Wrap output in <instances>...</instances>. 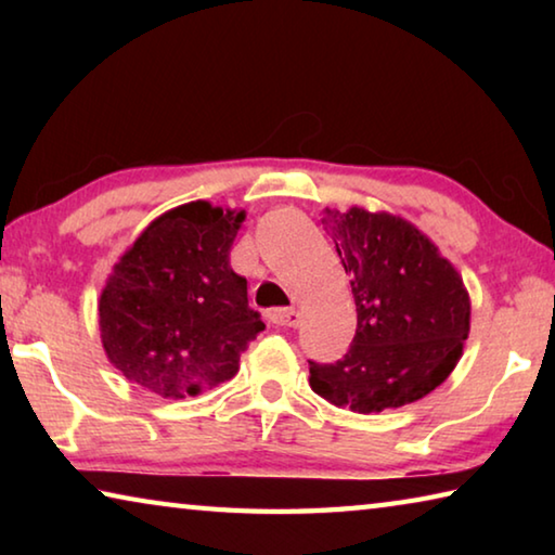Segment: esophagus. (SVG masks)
Instances as JSON below:
<instances>
[{"label":"esophagus","instance_id":"esophagus-1","mask_svg":"<svg viewBox=\"0 0 555 555\" xmlns=\"http://www.w3.org/2000/svg\"><path fill=\"white\" fill-rule=\"evenodd\" d=\"M269 323L284 325V327H298L300 313L296 308H271L269 311Z\"/></svg>","mask_w":555,"mask_h":555}]
</instances>
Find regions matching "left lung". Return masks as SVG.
Masks as SVG:
<instances>
[{"mask_svg": "<svg viewBox=\"0 0 555 555\" xmlns=\"http://www.w3.org/2000/svg\"><path fill=\"white\" fill-rule=\"evenodd\" d=\"M350 274L357 331L343 360L311 362V389L333 406L379 413L424 399L455 370L469 335L460 271L416 224L352 205L323 210Z\"/></svg>", "mask_w": 555, "mask_h": 555, "instance_id": "1", "label": "left lung"}]
</instances>
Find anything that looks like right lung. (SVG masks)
Wrapping results in <instances>:
<instances>
[{
  "instance_id": "obj_1",
  "label": "right lung",
  "mask_w": 555,
  "mask_h": 555,
  "mask_svg": "<svg viewBox=\"0 0 555 555\" xmlns=\"http://www.w3.org/2000/svg\"><path fill=\"white\" fill-rule=\"evenodd\" d=\"M247 212L193 201L166 210L119 257L100 294L107 360L162 399L232 379L264 331L230 249Z\"/></svg>"
}]
</instances>
